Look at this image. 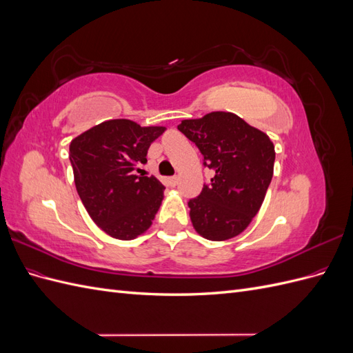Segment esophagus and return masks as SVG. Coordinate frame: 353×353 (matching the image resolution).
I'll return each mask as SVG.
<instances>
[{
	"mask_svg": "<svg viewBox=\"0 0 353 353\" xmlns=\"http://www.w3.org/2000/svg\"><path fill=\"white\" fill-rule=\"evenodd\" d=\"M168 184H169V187H175L178 184V176H170L168 179Z\"/></svg>",
	"mask_w": 353,
	"mask_h": 353,
	"instance_id": "esophagus-1",
	"label": "esophagus"
}]
</instances>
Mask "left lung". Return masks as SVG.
Instances as JSON below:
<instances>
[{"label": "left lung", "instance_id": "1", "mask_svg": "<svg viewBox=\"0 0 353 353\" xmlns=\"http://www.w3.org/2000/svg\"><path fill=\"white\" fill-rule=\"evenodd\" d=\"M215 172L210 184L188 201L194 230L212 241L239 236L259 212L272 174L270 137L230 112H212L178 125Z\"/></svg>", "mask_w": 353, "mask_h": 353}]
</instances>
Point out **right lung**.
Here are the masks:
<instances>
[{"mask_svg": "<svg viewBox=\"0 0 353 353\" xmlns=\"http://www.w3.org/2000/svg\"><path fill=\"white\" fill-rule=\"evenodd\" d=\"M165 126L112 119L73 138L69 159L74 185L91 219L113 239L132 240L152 225L163 200V184L137 175L150 144Z\"/></svg>", "mask_w": 353, "mask_h": 353, "instance_id": "1", "label": "right lung"}]
</instances>
